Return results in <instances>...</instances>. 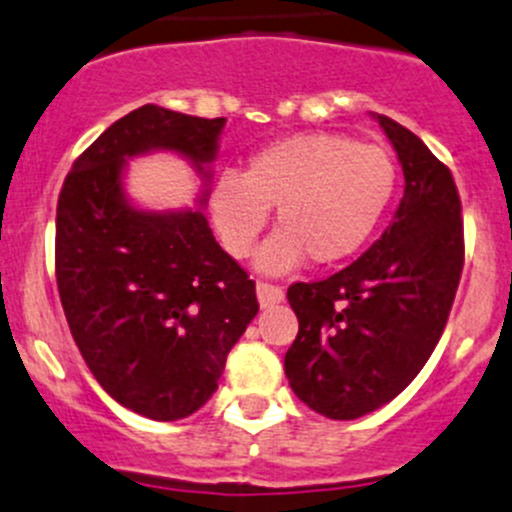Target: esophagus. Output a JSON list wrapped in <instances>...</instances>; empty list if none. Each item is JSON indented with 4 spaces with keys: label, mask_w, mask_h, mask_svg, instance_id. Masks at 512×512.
I'll list each match as a JSON object with an SVG mask.
<instances>
[{
    "label": "esophagus",
    "mask_w": 512,
    "mask_h": 512,
    "mask_svg": "<svg viewBox=\"0 0 512 512\" xmlns=\"http://www.w3.org/2000/svg\"><path fill=\"white\" fill-rule=\"evenodd\" d=\"M257 299H260L262 307H272V304L285 299V289L270 285V282H257Z\"/></svg>",
    "instance_id": "esophagus-1"
}]
</instances>
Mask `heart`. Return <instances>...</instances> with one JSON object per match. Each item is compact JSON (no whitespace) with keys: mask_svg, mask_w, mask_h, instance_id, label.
I'll return each instance as SVG.
<instances>
[{"mask_svg":"<svg viewBox=\"0 0 512 512\" xmlns=\"http://www.w3.org/2000/svg\"><path fill=\"white\" fill-rule=\"evenodd\" d=\"M396 193V163L381 146L337 133H299L247 158L240 175H220L213 223L232 257H247L277 208L280 232L257 267L287 272L299 262L337 265L376 232Z\"/></svg>","mask_w":512,"mask_h":512,"instance_id":"b5f03b06","label":"heart"}]
</instances>
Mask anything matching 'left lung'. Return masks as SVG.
Returning a JSON list of instances; mask_svg holds the SVG:
<instances>
[{
  "label": "left lung",
  "instance_id": "1",
  "mask_svg": "<svg viewBox=\"0 0 512 512\" xmlns=\"http://www.w3.org/2000/svg\"><path fill=\"white\" fill-rule=\"evenodd\" d=\"M401 170L404 198L384 235L349 267L319 282H294L287 299L299 332L285 374L299 401L349 421L401 394L428 361L463 272L461 198L426 143L376 116Z\"/></svg>",
  "mask_w": 512,
  "mask_h": 512
}]
</instances>
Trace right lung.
Listing matches in <instances>:
<instances>
[{
    "label": "right lung",
    "instance_id": "right-lung-1",
    "mask_svg": "<svg viewBox=\"0 0 512 512\" xmlns=\"http://www.w3.org/2000/svg\"><path fill=\"white\" fill-rule=\"evenodd\" d=\"M223 126L146 103L74 160L56 205V285L71 337L103 391L153 421L195 414L215 394L260 304L203 210H138L123 168L173 151L208 180Z\"/></svg>",
    "mask_w": 512,
    "mask_h": 512
}]
</instances>
